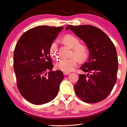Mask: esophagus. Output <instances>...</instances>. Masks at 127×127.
Here are the masks:
<instances>
[{
	"mask_svg": "<svg viewBox=\"0 0 127 127\" xmlns=\"http://www.w3.org/2000/svg\"><path fill=\"white\" fill-rule=\"evenodd\" d=\"M63 74H64V75H65V76H66V75L69 74L70 73L69 72H63Z\"/></svg>",
	"mask_w": 127,
	"mask_h": 127,
	"instance_id": "1",
	"label": "esophagus"
}]
</instances>
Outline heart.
I'll return each instance as SVG.
<instances>
[{"label":"heart","instance_id":"b5f03b06","mask_svg":"<svg viewBox=\"0 0 127 127\" xmlns=\"http://www.w3.org/2000/svg\"><path fill=\"white\" fill-rule=\"evenodd\" d=\"M64 41L73 49L72 57L70 58H63L60 60L55 64V67L58 69L64 72L72 71L76 68L78 63V59L83 61L87 57L89 50L87 48L83 45L81 44L79 40L76 36L73 35H66L63 38ZM51 57L57 60L59 58L58 50V42L55 40L51 43L49 49ZM76 57H75V56Z\"/></svg>","mask_w":127,"mask_h":127}]
</instances>
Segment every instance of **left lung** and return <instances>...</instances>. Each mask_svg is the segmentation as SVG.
<instances>
[{
	"mask_svg": "<svg viewBox=\"0 0 127 127\" xmlns=\"http://www.w3.org/2000/svg\"><path fill=\"white\" fill-rule=\"evenodd\" d=\"M86 44L90 51L87 61L80 70L87 73L79 74L74 91L83 101L96 103L104 100L114 87L117 79L118 60L112 41L101 30L91 25H68Z\"/></svg>",
	"mask_w": 127,
	"mask_h": 127,
	"instance_id": "8db88e82",
	"label": "left lung"
}]
</instances>
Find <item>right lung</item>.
Listing matches in <instances>:
<instances>
[{
    "instance_id": "obj_1",
    "label": "right lung",
    "mask_w": 127,
    "mask_h": 127,
    "mask_svg": "<svg viewBox=\"0 0 127 127\" xmlns=\"http://www.w3.org/2000/svg\"><path fill=\"white\" fill-rule=\"evenodd\" d=\"M63 29L48 26L32 28L21 36L15 47L17 86L21 95L32 104H46L58 93L64 77L61 70H51L53 64L49 49Z\"/></svg>"
}]
</instances>
